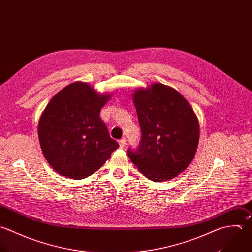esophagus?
<instances>
[{"label":"esophagus","mask_w":252,"mask_h":252,"mask_svg":"<svg viewBox=\"0 0 252 252\" xmlns=\"http://www.w3.org/2000/svg\"><path fill=\"white\" fill-rule=\"evenodd\" d=\"M118 144H119V147H120L121 149H123V148L126 146V140L123 138V139H121V140L118 141Z\"/></svg>","instance_id":"obj_1"}]
</instances>
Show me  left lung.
Returning a JSON list of instances; mask_svg holds the SVG:
<instances>
[{"mask_svg":"<svg viewBox=\"0 0 252 252\" xmlns=\"http://www.w3.org/2000/svg\"><path fill=\"white\" fill-rule=\"evenodd\" d=\"M142 138L128 157L155 182L173 179L192 161L199 139L198 119L188 100L175 89L155 84L133 94Z\"/></svg>","mask_w":252,"mask_h":252,"instance_id":"1","label":"left lung"}]
</instances>
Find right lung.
Returning a JSON list of instances; mask_svg holds the SVG:
<instances>
[{
	"mask_svg": "<svg viewBox=\"0 0 252 252\" xmlns=\"http://www.w3.org/2000/svg\"><path fill=\"white\" fill-rule=\"evenodd\" d=\"M110 94L74 82L56 94L43 111L38 137L49 164L62 176L81 180L101 167L118 149L100 120Z\"/></svg>",
	"mask_w": 252,
	"mask_h": 252,
	"instance_id": "1",
	"label": "right lung"
}]
</instances>
